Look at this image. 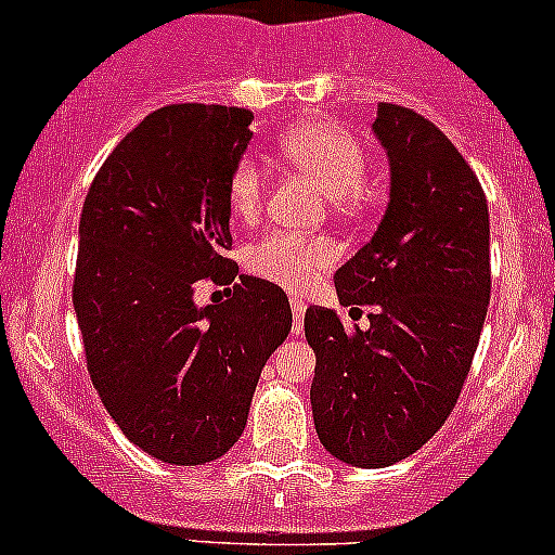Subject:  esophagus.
<instances>
[{
	"label": "esophagus",
	"mask_w": 555,
	"mask_h": 555,
	"mask_svg": "<svg viewBox=\"0 0 555 555\" xmlns=\"http://www.w3.org/2000/svg\"><path fill=\"white\" fill-rule=\"evenodd\" d=\"M289 306H293V333H304V317H306L304 300L289 298Z\"/></svg>",
	"instance_id": "esophagus-1"
}]
</instances>
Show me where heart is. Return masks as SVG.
<instances>
[{
  "label": "heart",
  "instance_id": "1",
  "mask_svg": "<svg viewBox=\"0 0 555 555\" xmlns=\"http://www.w3.org/2000/svg\"><path fill=\"white\" fill-rule=\"evenodd\" d=\"M279 153L304 171L306 177L317 179L330 193L333 204L340 211H351L365 201V182L371 155L367 147L346 131L344 126L330 120H304L279 133ZM266 198V173L260 164L244 155L233 166L231 182H228V204L236 220L249 222L260 211ZM338 260V246L330 238L300 236V233L273 231L257 244L246 249V271L266 282L279 284L293 293H306L319 282L327 268Z\"/></svg>",
  "mask_w": 555,
  "mask_h": 555
}]
</instances>
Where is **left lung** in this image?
Instances as JSON below:
<instances>
[{
    "label": "left lung",
    "instance_id": "left-lung-1",
    "mask_svg": "<svg viewBox=\"0 0 555 555\" xmlns=\"http://www.w3.org/2000/svg\"><path fill=\"white\" fill-rule=\"evenodd\" d=\"M373 131L389 158V206L335 271L340 306H371V327L346 330L322 306L304 322L313 427L351 467H389L443 427L491 298L489 204L467 160L408 106L378 104Z\"/></svg>",
    "mask_w": 555,
    "mask_h": 555
}]
</instances>
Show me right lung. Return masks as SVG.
Masks as SVG:
<instances>
[{"instance_id": "1", "label": "right lung", "mask_w": 555, "mask_h": 555, "mask_svg": "<svg viewBox=\"0 0 555 555\" xmlns=\"http://www.w3.org/2000/svg\"><path fill=\"white\" fill-rule=\"evenodd\" d=\"M255 120L249 109L171 104L120 139L80 215L75 300L91 382L133 446L166 464H204L244 433L268 357L293 311L282 287L238 276L217 306L198 282L238 266L228 182Z\"/></svg>"}]
</instances>
